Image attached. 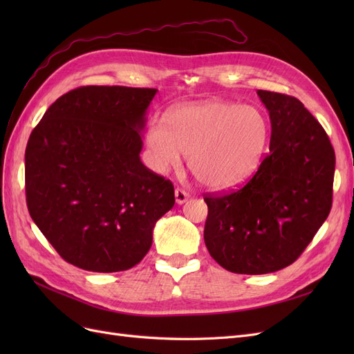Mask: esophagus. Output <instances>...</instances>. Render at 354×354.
Here are the masks:
<instances>
[{
  "instance_id": "34e87169",
  "label": "esophagus",
  "mask_w": 354,
  "mask_h": 354,
  "mask_svg": "<svg viewBox=\"0 0 354 354\" xmlns=\"http://www.w3.org/2000/svg\"><path fill=\"white\" fill-rule=\"evenodd\" d=\"M174 196H176V203H178V205H181V203H185L187 199H189V194L186 190L183 189H176L174 190Z\"/></svg>"
}]
</instances>
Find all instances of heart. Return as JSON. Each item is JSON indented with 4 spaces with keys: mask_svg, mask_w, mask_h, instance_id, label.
<instances>
[{
    "mask_svg": "<svg viewBox=\"0 0 354 354\" xmlns=\"http://www.w3.org/2000/svg\"><path fill=\"white\" fill-rule=\"evenodd\" d=\"M270 127L251 104L209 99L180 104L149 122L146 145L158 173L178 167L189 155V168L209 190L242 186L259 169L269 145Z\"/></svg>",
    "mask_w": 354,
    "mask_h": 354,
    "instance_id": "1",
    "label": "heart"
}]
</instances>
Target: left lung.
<instances>
[{"label":"left lung","mask_w":354,"mask_h":354,"mask_svg":"<svg viewBox=\"0 0 354 354\" xmlns=\"http://www.w3.org/2000/svg\"><path fill=\"white\" fill-rule=\"evenodd\" d=\"M270 118V153L242 189L207 196L203 239L224 269L264 274L294 263L332 207L335 153L304 104L259 90Z\"/></svg>","instance_id":"obj_1"}]
</instances>
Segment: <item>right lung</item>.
<instances>
[{"instance_id": "add662e5", "label": "right lung", "mask_w": 354, "mask_h": 354, "mask_svg": "<svg viewBox=\"0 0 354 354\" xmlns=\"http://www.w3.org/2000/svg\"><path fill=\"white\" fill-rule=\"evenodd\" d=\"M158 90L87 85L63 94L30 133L25 152L32 220L80 269H131L152 246L174 187L140 159Z\"/></svg>"}]
</instances>
